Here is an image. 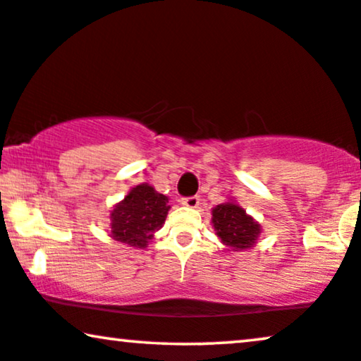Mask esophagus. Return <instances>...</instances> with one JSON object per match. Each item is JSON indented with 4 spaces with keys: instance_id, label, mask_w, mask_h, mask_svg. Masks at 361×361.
I'll return each instance as SVG.
<instances>
[{
    "instance_id": "esophagus-1",
    "label": "esophagus",
    "mask_w": 361,
    "mask_h": 361,
    "mask_svg": "<svg viewBox=\"0 0 361 361\" xmlns=\"http://www.w3.org/2000/svg\"><path fill=\"white\" fill-rule=\"evenodd\" d=\"M181 204L186 206V208L195 209V208H198V206H200V198H198V196H190V198L181 200Z\"/></svg>"
}]
</instances>
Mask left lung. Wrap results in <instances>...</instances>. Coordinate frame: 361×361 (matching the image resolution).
Listing matches in <instances>:
<instances>
[{"label": "left lung", "instance_id": "8db88e82", "mask_svg": "<svg viewBox=\"0 0 361 361\" xmlns=\"http://www.w3.org/2000/svg\"><path fill=\"white\" fill-rule=\"evenodd\" d=\"M211 224L216 236L226 246V251L234 252L254 247L262 233L261 224L234 200L216 204L211 209Z\"/></svg>", "mask_w": 361, "mask_h": 361}]
</instances>
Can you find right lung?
I'll use <instances>...</instances> for the list:
<instances>
[{
  "label": "right lung",
  "mask_w": 361,
  "mask_h": 361,
  "mask_svg": "<svg viewBox=\"0 0 361 361\" xmlns=\"http://www.w3.org/2000/svg\"><path fill=\"white\" fill-rule=\"evenodd\" d=\"M168 209V196L158 193L152 185L133 186L110 211V238L130 247L145 249L165 224Z\"/></svg>",
  "instance_id": "add662e5"
}]
</instances>
